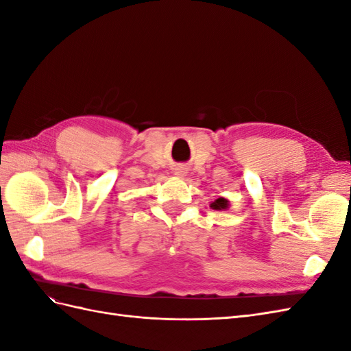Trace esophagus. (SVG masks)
<instances>
[{"label":"esophagus","mask_w":351,"mask_h":351,"mask_svg":"<svg viewBox=\"0 0 351 351\" xmlns=\"http://www.w3.org/2000/svg\"><path fill=\"white\" fill-rule=\"evenodd\" d=\"M176 176H184V171H183V169H182V168H178V169H177V171H176Z\"/></svg>","instance_id":"1"}]
</instances>
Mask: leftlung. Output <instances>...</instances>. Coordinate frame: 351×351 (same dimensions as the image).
I'll return each instance as SVG.
<instances>
[{
    "instance_id": "left-lung-1",
    "label": "left lung",
    "mask_w": 351,
    "mask_h": 351,
    "mask_svg": "<svg viewBox=\"0 0 351 351\" xmlns=\"http://www.w3.org/2000/svg\"><path fill=\"white\" fill-rule=\"evenodd\" d=\"M209 206L215 210H227L230 208V200L226 197H218L214 202H210Z\"/></svg>"
}]
</instances>
